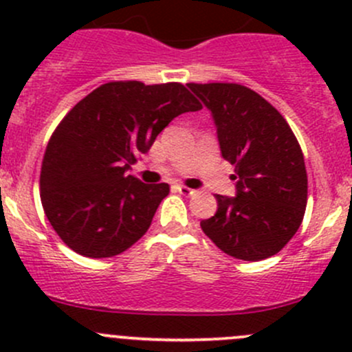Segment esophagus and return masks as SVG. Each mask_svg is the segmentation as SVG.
Returning a JSON list of instances; mask_svg holds the SVG:
<instances>
[{
  "mask_svg": "<svg viewBox=\"0 0 352 352\" xmlns=\"http://www.w3.org/2000/svg\"><path fill=\"white\" fill-rule=\"evenodd\" d=\"M175 189L179 190L180 194H182V196H194V194H196V190L194 189H190V187H186V186H175Z\"/></svg>",
  "mask_w": 352,
  "mask_h": 352,
  "instance_id": "esophagus-1",
  "label": "esophagus"
}]
</instances>
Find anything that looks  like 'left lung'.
Instances as JSON below:
<instances>
[{
  "mask_svg": "<svg viewBox=\"0 0 352 352\" xmlns=\"http://www.w3.org/2000/svg\"><path fill=\"white\" fill-rule=\"evenodd\" d=\"M212 113L223 158L235 165L236 196L216 194L201 228L225 254L264 261L294 236L305 216L303 151L285 117L239 83H187Z\"/></svg>",
  "mask_w": 352,
  "mask_h": 352,
  "instance_id": "1",
  "label": "left lung"
}]
</instances>
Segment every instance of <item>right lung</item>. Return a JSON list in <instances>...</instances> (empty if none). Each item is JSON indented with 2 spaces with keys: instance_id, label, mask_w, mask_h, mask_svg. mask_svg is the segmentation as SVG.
<instances>
[{
  "instance_id": "right-lung-1",
  "label": "right lung",
  "mask_w": 352,
  "mask_h": 352,
  "mask_svg": "<svg viewBox=\"0 0 352 352\" xmlns=\"http://www.w3.org/2000/svg\"><path fill=\"white\" fill-rule=\"evenodd\" d=\"M201 109L182 83L110 81L78 102L52 133L41 168L42 208L59 239L91 258L136 243L170 187L126 172L170 120Z\"/></svg>"
}]
</instances>
